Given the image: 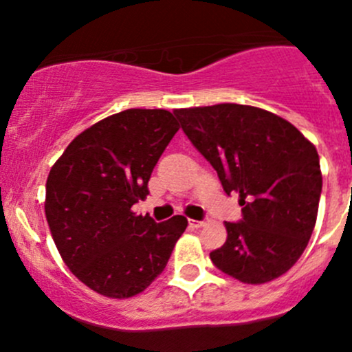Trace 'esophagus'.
Masks as SVG:
<instances>
[{
  "label": "esophagus",
  "instance_id": "1",
  "mask_svg": "<svg viewBox=\"0 0 352 352\" xmlns=\"http://www.w3.org/2000/svg\"><path fill=\"white\" fill-rule=\"evenodd\" d=\"M189 225L192 226V228H202V226L206 225V221L204 219H201V221H199V219H189Z\"/></svg>",
  "mask_w": 352,
  "mask_h": 352
}]
</instances>
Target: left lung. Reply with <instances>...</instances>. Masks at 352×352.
I'll list each match as a JSON object with an SVG mask.
<instances>
[{
	"mask_svg": "<svg viewBox=\"0 0 352 352\" xmlns=\"http://www.w3.org/2000/svg\"><path fill=\"white\" fill-rule=\"evenodd\" d=\"M184 133L226 194H239L242 221L225 223L226 242L212 264L245 285L289 271L317 221L322 172L317 148L269 110L240 104L175 109Z\"/></svg>",
	"mask_w": 352,
	"mask_h": 352,
	"instance_id": "left-lung-1",
	"label": "left lung"
}]
</instances>
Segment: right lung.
<instances>
[{"mask_svg":"<svg viewBox=\"0 0 352 352\" xmlns=\"http://www.w3.org/2000/svg\"><path fill=\"white\" fill-rule=\"evenodd\" d=\"M172 112L127 109L78 134L45 184V218L71 272L107 298L143 293L165 269L187 218L155 223L133 211L179 131Z\"/></svg>","mask_w":352,"mask_h":352,"instance_id":"1","label":"right lung"}]
</instances>
